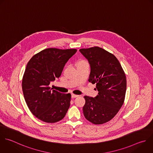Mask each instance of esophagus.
<instances>
[{"label": "esophagus", "mask_w": 153, "mask_h": 153, "mask_svg": "<svg viewBox=\"0 0 153 153\" xmlns=\"http://www.w3.org/2000/svg\"><path fill=\"white\" fill-rule=\"evenodd\" d=\"M78 96V95H76V94H71V97L72 98H75V97H77Z\"/></svg>", "instance_id": "34e87169"}]
</instances>
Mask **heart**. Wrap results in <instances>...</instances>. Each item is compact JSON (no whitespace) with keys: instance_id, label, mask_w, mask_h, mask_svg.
Wrapping results in <instances>:
<instances>
[{"instance_id":"b5f03b06","label":"heart","mask_w":153,"mask_h":153,"mask_svg":"<svg viewBox=\"0 0 153 153\" xmlns=\"http://www.w3.org/2000/svg\"><path fill=\"white\" fill-rule=\"evenodd\" d=\"M87 63L84 61V60H81V61H79L78 63H77V65H87Z\"/></svg>"}]
</instances>
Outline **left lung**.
Masks as SVG:
<instances>
[{
    "label": "left lung",
    "instance_id": "1",
    "mask_svg": "<svg viewBox=\"0 0 153 153\" xmlns=\"http://www.w3.org/2000/svg\"><path fill=\"white\" fill-rule=\"evenodd\" d=\"M90 66L88 81L96 84L98 94L85 96L83 106L85 118L94 124L110 121L121 108L125 99L126 77L118 60L112 54L98 47L79 50Z\"/></svg>",
    "mask_w": 153,
    "mask_h": 153
}]
</instances>
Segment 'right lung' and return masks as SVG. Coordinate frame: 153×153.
<instances>
[{
  "instance_id": "obj_1",
  "label": "right lung",
  "mask_w": 153,
  "mask_h": 153,
  "mask_svg": "<svg viewBox=\"0 0 153 153\" xmlns=\"http://www.w3.org/2000/svg\"><path fill=\"white\" fill-rule=\"evenodd\" d=\"M76 49L47 48L34 55L27 64L22 81L25 101L31 112L46 123L62 120L69 106L71 95L48 86L59 78Z\"/></svg>"
}]
</instances>
